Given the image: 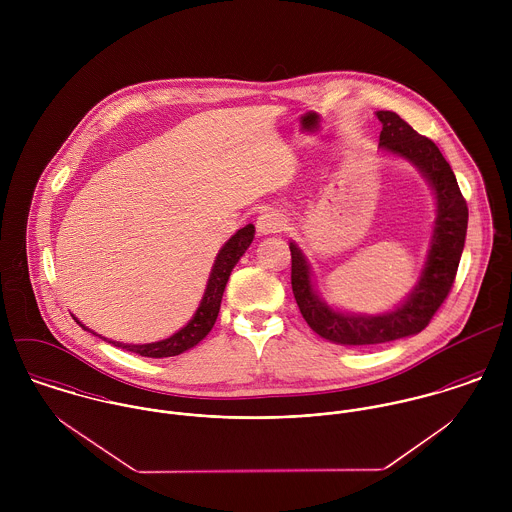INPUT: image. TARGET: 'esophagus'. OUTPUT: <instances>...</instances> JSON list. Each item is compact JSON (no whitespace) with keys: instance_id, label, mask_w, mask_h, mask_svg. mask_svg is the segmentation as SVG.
<instances>
[{"instance_id":"34e87169","label":"esophagus","mask_w":512,"mask_h":512,"mask_svg":"<svg viewBox=\"0 0 512 512\" xmlns=\"http://www.w3.org/2000/svg\"><path fill=\"white\" fill-rule=\"evenodd\" d=\"M286 217L278 211H266L256 220V228L260 234H274L286 228Z\"/></svg>"}]
</instances>
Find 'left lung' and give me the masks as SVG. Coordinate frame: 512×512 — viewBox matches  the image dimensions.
Segmentation results:
<instances>
[{"instance_id":"left-lung-1","label":"left lung","mask_w":512,"mask_h":512,"mask_svg":"<svg viewBox=\"0 0 512 512\" xmlns=\"http://www.w3.org/2000/svg\"><path fill=\"white\" fill-rule=\"evenodd\" d=\"M376 116L382 122L378 146L420 167L436 191L438 219L428 262L416 290L398 309L378 317L345 315L323 303L313 292L305 256L293 242L290 244L293 297L303 319L323 339L347 347L380 345L426 329L453 288L467 234V203L438 146L420 136L396 112L380 110Z\"/></svg>"}]
</instances>
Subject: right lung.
Instances as JSON below:
<instances>
[{
  "mask_svg": "<svg viewBox=\"0 0 512 512\" xmlns=\"http://www.w3.org/2000/svg\"><path fill=\"white\" fill-rule=\"evenodd\" d=\"M252 238H254V226L246 224L222 246V250H220L219 256L215 260L209 284H207V292L201 299V305H199L197 313L193 315V319L181 331H177L169 339H163V341H157V343H147V345H126V343H116V341H110V343L120 347V349L130 351V353H138L142 357H149V359L175 357V355H181L187 349L195 347L213 329V325L217 321V315H219L220 301H222V293L226 288L228 276H230L232 268L236 266V262L240 260V256L250 246ZM76 323L80 325V321H76ZM80 327L86 329L84 325H80Z\"/></svg>",
  "mask_w": 512,
  "mask_h": 512,
  "instance_id": "obj_1",
  "label": "right lung"
}]
</instances>
